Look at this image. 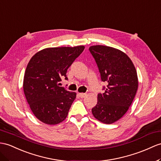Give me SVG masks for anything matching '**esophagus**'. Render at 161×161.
Here are the masks:
<instances>
[{"instance_id":"esophagus-1","label":"esophagus","mask_w":161,"mask_h":161,"mask_svg":"<svg viewBox=\"0 0 161 161\" xmlns=\"http://www.w3.org/2000/svg\"><path fill=\"white\" fill-rule=\"evenodd\" d=\"M78 96H79V97H80L81 98H83V97H85L87 96V94L85 93H78Z\"/></svg>"}]
</instances>
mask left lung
Instances as JSON below:
<instances>
[{"label": "left lung", "instance_id": "1", "mask_svg": "<svg viewBox=\"0 0 161 161\" xmlns=\"http://www.w3.org/2000/svg\"><path fill=\"white\" fill-rule=\"evenodd\" d=\"M89 52L96 61L101 80L107 83L97 94L92 114L107 124L119 120L127 112L138 88L136 69L130 58L121 50L106 46H92Z\"/></svg>", "mask_w": 161, "mask_h": 161}]
</instances>
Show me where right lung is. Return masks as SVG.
Instances as JSON below:
<instances>
[{
    "label": "right lung",
    "instance_id": "obj_1",
    "mask_svg": "<svg viewBox=\"0 0 161 161\" xmlns=\"http://www.w3.org/2000/svg\"><path fill=\"white\" fill-rule=\"evenodd\" d=\"M84 49L83 46L48 48L29 61L23 89L31 111L42 122L57 124L67 117L76 93L59 87V82L68 80V69Z\"/></svg>",
    "mask_w": 161,
    "mask_h": 161
}]
</instances>
